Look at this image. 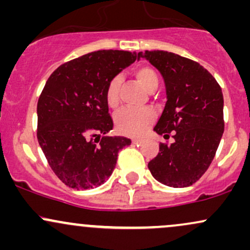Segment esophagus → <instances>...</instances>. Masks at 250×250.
Returning a JSON list of instances; mask_svg holds the SVG:
<instances>
[{
	"mask_svg": "<svg viewBox=\"0 0 250 250\" xmlns=\"http://www.w3.org/2000/svg\"><path fill=\"white\" fill-rule=\"evenodd\" d=\"M134 143V145H137V146H140V145H142L143 143V140H141V139H135V140H133V141H131Z\"/></svg>",
	"mask_w": 250,
	"mask_h": 250,
	"instance_id": "esophagus-1",
	"label": "esophagus"
}]
</instances>
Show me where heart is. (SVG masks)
Segmentation results:
<instances>
[{"instance_id": "b5f03b06", "label": "heart", "mask_w": 250, "mask_h": 250, "mask_svg": "<svg viewBox=\"0 0 250 250\" xmlns=\"http://www.w3.org/2000/svg\"><path fill=\"white\" fill-rule=\"evenodd\" d=\"M134 75L148 91H153L159 87L157 73L149 65H140L135 68ZM120 88H121V77H111L105 87V101L110 108H116L119 105ZM155 117H156L155 111L151 109L125 108L115 115V128L117 133L125 136H141L153 125Z\"/></svg>"}]
</instances>
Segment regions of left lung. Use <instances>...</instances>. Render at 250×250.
<instances>
[{
    "instance_id": "1",
    "label": "left lung",
    "mask_w": 250,
    "mask_h": 250,
    "mask_svg": "<svg viewBox=\"0 0 250 250\" xmlns=\"http://www.w3.org/2000/svg\"><path fill=\"white\" fill-rule=\"evenodd\" d=\"M146 57L161 71L167 103L154 130L174 143L160 142L159 154L148 163L159 182L174 188L200 180L213 161L225 130L220 84L200 63L163 50H146Z\"/></svg>"
}]
</instances>
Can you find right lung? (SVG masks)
<instances>
[{"instance_id":"right-lung-1","label":"right lung","mask_w":250,"mask_h":250,"mask_svg":"<svg viewBox=\"0 0 250 250\" xmlns=\"http://www.w3.org/2000/svg\"><path fill=\"white\" fill-rule=\"evenodd\" d=\"M136 54L97 50L60 65L37 102V140L51 170L73 189H93L110 177L130 139L103 136L113 129L105 101L108 81Z\"/></svg>"}]
</instances>
